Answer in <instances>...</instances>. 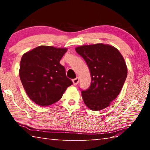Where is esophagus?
Masks as SVG:
<instances>
[{
  "mask_svg": "<svg viewBox=\"0 0 150 150\" xmlns=\"http://www.w3.org/2000/svg\"><path fill=\"white\" fill-rule=\"evenodd\" d=\"M79 77H76L74 79H73V85H77L79 83Z\"/></svg>",
  "mask_w": 150,
  "mask_h": 150,
  "instance_id": "34e87169",
  "label": "esophagus"
}]
</instances>
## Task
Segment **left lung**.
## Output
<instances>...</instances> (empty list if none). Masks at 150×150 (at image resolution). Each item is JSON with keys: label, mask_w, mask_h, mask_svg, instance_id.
Here are the masks:
<instances>
[{"label": "left lung", "mask_w": 150, "mask_h": 150, "mask_svg": "<svg viewBox=\"0 0 150 150\" xmlns=\"http://www.w3.org/2000/svg\"><path fill=\"white\" fill-rule=\"evenodd\" d=\"M87 63L91 83L81 91L83 101L93 110H100L110 105L117 97L127 77V67L120 52L108 44L85 45L75 48Z\"/></svg>", "instance_id": "8db88e82"}]
</instances>
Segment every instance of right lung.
Segmentation results:
<instances>
[{
  "instance_id": "right-lung-1",
  "label": "right lung",
  "mask_w": 150,
  "mask_h": 150,
  "mask_svg": "<svg viewBox=\"0 0 150 150\" xmlns=\"http://www.w3.org/2000/svg\"><path fill=\"white\" fill-rule=\"evenodd\" d=\"M66 48L41 45L22 55L19 75L28 96L40 106H48L61 99L73 82L59 63Z\"/></svg>"
}]
</instances>
